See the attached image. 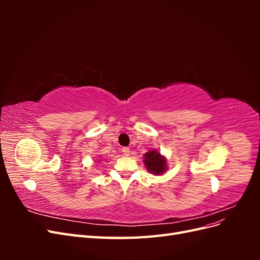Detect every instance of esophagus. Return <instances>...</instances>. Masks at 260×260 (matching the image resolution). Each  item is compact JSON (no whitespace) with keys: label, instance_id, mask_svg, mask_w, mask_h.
Here are the masks:
<instances>
[{"label":"esophagus","instance_id":"esophagus-1","mask_svg":"<svg viewBox=\"0 0 260 260\" xmlns=\"http://www.w3.org/2000/svg\"><path fill=\"white\" fill-rule=\"evenodd\" d=\"M121 152L123 153V155L128 156V155L130 154V148H129V147H122V148H121Z\"/></svg>","mask_w":260,"mask_h":260}]
</instances>
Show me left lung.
I'll use <instances>...</instances> for the list:
<instances>
[{
    "label": "left lung",
    "instance_id": "8db88e82",
    "mask_svg": "<svg viewBox=\"0 0 260 260\" xmlns=\"http://www.w3.org/2000/svg\"><path fill=\"white\" fill-rule=\"evenodd\" d=\"M144 164L147 170L153 175H161L167 169L166 158L155 149L144 154Z\"/></svg>",
    "mask_w": 260,
    "mask_h": 260
}]
</instances>
